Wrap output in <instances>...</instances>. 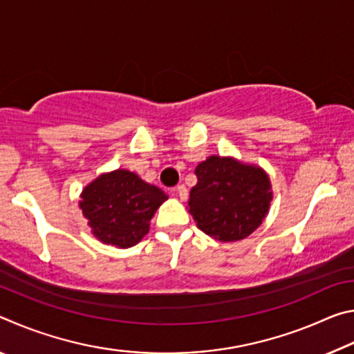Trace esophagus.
Segmentation results:
<instances>
[{"label":"esophagus","mask_w":354,"mask_h":354,"mask_svg":"<svg viewBox=\"0 0 354 354\" xmlns=\"http://www.w3.org/2000/svg\"><path fill=\"white\" fill-rule=\"evenodd\" d=\"M176 195H178L179 198H181V200H187V195H189V190H187V187H185L184 184L178 185V187H176Z\"/></svg>","instance_id":"34e87169"}]
</instances>
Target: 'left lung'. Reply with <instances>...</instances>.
I'll use <instances>...</instances> for the list:
<instances>
[{
  "label": "left lung",
  "instance_id": "obj_1",
  "mask_svg": "<svg viewBox=\"0 0 354 354\" xmlns=\"http://www.w3.org/2000/svg\"><path fill=\"white\" fill-rule=\"evenodd\" d=\"M189 212L205 234L237 242L262 225L270 211L272 183L267 171L232 156H209L195 169Z\"/></svg>",
  "mask_w": 354,
  "mask_h": 354
}]
</instances>
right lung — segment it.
Wrapping results in <instances>:
<instances>
[{"label":"right lung","mask_w":354,"mask_h":354,"mask_svg":"<svg viewBox=\"0 0 354 354\" xmlns=\"http://www.w3.org/2000/svg\"><path fill=\"white\" fill-rule=\"evenodd\" d=\"M80 198L92 234L104 245L129 248L148 234L149 221L169 195L134 171L117 169L88 183Z\"/></svg>","instance_id":"add662e5"}]
</instances>
